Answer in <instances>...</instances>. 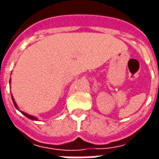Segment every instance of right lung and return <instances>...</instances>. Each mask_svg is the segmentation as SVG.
I'll return each mask as SVG.
<instances>
[{
    "label": "right lung",
    "instance_id": "add662e5",
    "mask_svg": "<svg viewBox=\"0 0 159 159\" xmlns=\"http://www.w3.org/2000/svg\"><path fill=\"white\" fill-rule=\"evenodd\" d=\"M10 83H11V79H10ZM11 99H12V102H13L14 105H15V107H16V109H18V107H17V103H16V102H15V100H14V98H13V97H12V96H11ZM18 110H19V109H18ZM19 111L21 113H22V114H23V116H25L26 117H28V118L30 119V120H38V118H36V117H34V116H30V115H29V114H27V113L23 112V111H21V110H19Z\"/></svg>",
    "mask_w": 159,
    "mask_h": 159
}]
</instances>
